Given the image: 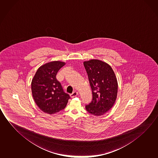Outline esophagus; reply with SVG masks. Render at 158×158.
<instances>
[{
    "mask_svg": "<svg viewBox=\"0 0 158 158\" xmlns=\"http://www.w3.org/2000/svg\"><path fill=\"white\" fill-rule=\"evenodd\" d=\"M78 92H77V91H74V92H73V93H72V94H70V97H75V96H77L78 95Z\"/></svg>",
    "mask_w": 158,
    "mask_h": 158,
    "instance_id": "34e87169",
    "label": "esophagus"
}]
</instances>
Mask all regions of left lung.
I'll list each match as a JSON object with an SVG mask.
<instances>
[{
    "mask_svg": "<svg viewBox=\"0 0 158 158\" xmlns=\"http://www.w3.org/2000/svg\"><path fill=\"white\" fill-rule=\"evenodd\" d=\"M92 94V101L85 106L89 113L100 116L110 109L117 98L118 83L114 71L107 63L98 60L84 62Z\"/></svg>",
    "mask_w": 158,
    "mask_h": 158,
    "instance_id": "1",
    "label": "left lung"
}]
</instances>
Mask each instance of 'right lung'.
I'll use <instances>...</instances> for the list:
<instances>
[{
	"label": "right lung",
	"mask_w": 158,
	"mask_h": 158,
	"mask_svg": "<svg viewBox=\"0 0 158 158\" xmlns=\"http://www.w3.org/2000/svg\"><path fill=\"white\" fill-rule=\"evenodd\" d=\"M64 65L60 61H53L41 66L32 81L34 101L42 111L54 114L64 109L70 97L64 92L61 83L56 79L60 69Z\"/></svg>",
	"instance_id": "1"
}]
</instances>
